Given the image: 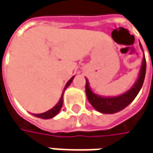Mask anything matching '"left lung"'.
<instances>
[{
    "label": "left lung",
    "mask_w": 153,
    "mask_h": 153,
    "mask_svg": "<svg viewBox=\"0 0 153 153\" xmlns=\"http://www.w3.org/2000/svg\"><path fill=\"white\" fill-rule=\"evenodd\" d=\"M146 70V57H144L139 79L134 85L126 94L112 98H103L94 94L89 87L87 79H85V94L89 102L97 111L102 113H115L121 111L124 108H126L129 104L131 103L132 100L139 94L144 83Z\"/></svg>",
    "instance_id": "1"
}]
</instances>
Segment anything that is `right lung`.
<instances>
[{"mask_svg": "<svg viewBox=\"0 0 153 153\" xmlns=\"http://www.w3.org/2000/svg\"><path fill=\"white\" fill-rule=\"evenodd\" d=\"M73 79H74V77H72V78L68 80V82L67 83L66 86H65V89L68 87V85L71 84V82L73 81ZM62 98H63V94L61 96L60 100L59 101V103L57 104L54 107H53L52 109H50L49 111H48V112H43V113H40V114H33V115H34L35 117H38V118H41V119H45V120H47V119H51V118L54 117V116L60 111V109H61V107H62V105H63V100H62Z\"/></svg>", "mask_w": 153, "mask_h": 153, "instance_id": "add662e5", "label": "right lung"}]
</instances>
